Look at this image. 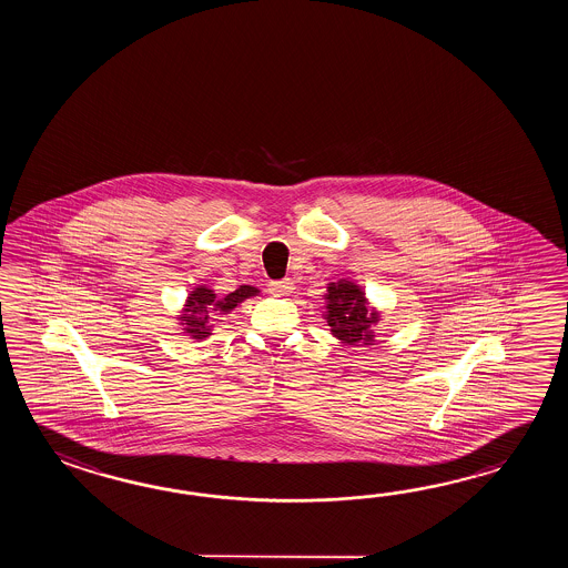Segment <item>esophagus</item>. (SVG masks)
<instances>
[{
	"label": "esophagus",
	"mask_w": 568,
	"mask_h": 568,
	"mask_svg": "<svg viewBox=\"0 0 568 568\" xmlns=\"http://www.w3.org/2000/svg\"><path fill=\"white\" fill-rule=\"evenodd\" d=\"M267 286H270V292H272V294H276V296H286L290 290H292V280H274V282H270Z\"/></svg>",
	"instance_id": "34e87169"
}]
</instances>
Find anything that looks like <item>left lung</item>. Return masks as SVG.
Masks as SVG:
<instances>
[{
  "label": "left lung",
  "instance_id": "1",
  "mask_svg": "<svg viewBox=\"0 0 568 568\" xmlns=\"http://www.w3.org/2000/svg\"><path fill=\"white\" fill-rule=\"evenodd\" d=\"M326 301H328L326 323L331 326L333 335L347 345H357V347L359 343L369 345V341L374 337L372 325L377 323V313H372L365 306L362 288L341 280L337 284L328 286Z\"/></svg>",
  "mask_w": 568,
  "mask_h": 568
}]
</instances>
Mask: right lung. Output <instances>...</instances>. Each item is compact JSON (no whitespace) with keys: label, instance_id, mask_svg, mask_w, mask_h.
Wrapping results in <instances>:
<instances>
[{"label":"right lung","instance_id":"add662e5","mask_svg":"<svg viewBox=\"0 0 568 568\" xmlns=\"http://www.w3.org/2000/svg\"><path fill=\"white\" fill-rule=\"evenodd\" d=\"M257 290L254 286H240L235 292H230L223 301H217V296L213 294V290L201 288L194 290L186 302V311H184V325L186 333H191L194 338H205L209 335V321L217 314L230 313L231 308H235L240 302L245 301L247 296H254Z\"/></svg>","mask_w":568,"mask_h":568}]
</instances>
